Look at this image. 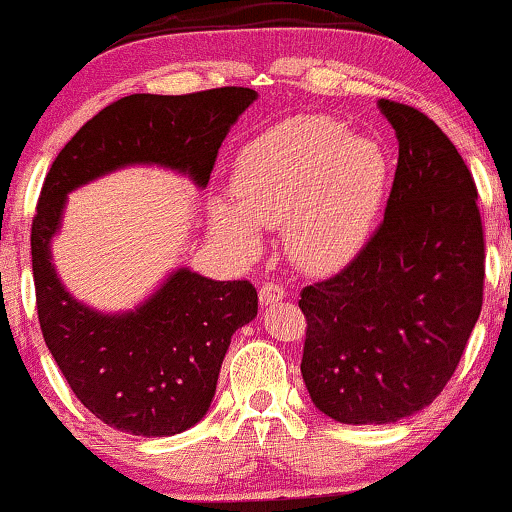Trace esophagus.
<instances>
[{"mask_svg": "<svg viewBox=\"0 0 512 512\" xmlns=\"http://www.w3.org/2000/svg\"><path fill=\"white\" fill-rule=\"evenodd\" d=\"M286 297V288L278 286V283H264L260 286V304L262 307H269V304L281 302Z\"/></svg>", "mask_w": 512, "mask_h": 512, "instance_id": "1", "label": "esophagus"}]
</instances>
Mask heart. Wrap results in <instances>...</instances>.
<instances>
[{
  "instance_id": "heart-1",
  "label": "heart",
  "mask_w": 512,
  "mask_h": 512,
  "mask_svg": "<svg viewBox=\"0 0 512 512\" xmlns=\"http://www.w3.org/2000/svg\"><path fill=\"white\" fill-rule=\"evenodd\" d=\"M390 189V160L375 139L328 115H297L264 129L238 153L231 191L208 205L210 229L238 260L262 252L264 229H286L309 274L347 267L371 238Z\"/></svg>"
}]
</instances>
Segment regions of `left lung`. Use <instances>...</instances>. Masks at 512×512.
<instances>
[{"instance_id":"8db88e82","label":"left lung","mask_w":512,"mask_h":512,"mask_svg":"<svg viewBox=\"0 0 512 512\" xmlns=\"http://www.w3.org/2000/svg\"><path fill=\"white\" fill-rule=\"evenodd\" d=\"M399 141L385 219L340 274L307 286L302 378L347 425H385L432 404L482 312L477 189L449 137L416 108L378 101Z\"/></svg>"}]
</instances>
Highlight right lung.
<instances>
[{
	"label": "right lung",
	"mask_w": 512,
	"mask_h": 512,
	"mask_svg": "<svg viewBox=\"0 0 512 512\" xmlns=\"http://www.w3.org/2000/svg\"><path fill=\"white\" fill-rule=\"evenodd\" d=\"M255 99L248 87L125 96L82 125L44 179L30 234L44 342L75 397L127 435L172 437L203 420L231 335L257 316V290L179 267L134 309L87 307L51 262L68 193L129 165L167 167L205 189L219 146Z\"/></svg>",
	"instance_id": "obj_1"
}]
</instances>
